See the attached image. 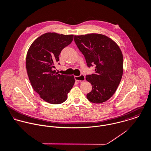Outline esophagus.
Returning <instances> with one entry per match:
<instances>
[{
	"label": "esophagus",
	"instance_id": "obj_1",
	"mask_svg": "<svg viewBox=\"0 0 151 151\" xmlns=\"http://www.w3.org/2000/svg\"><path fill=\"white\" fill-rule=\"evenodd\" d=\"M75 79L78 82L84 81L85 80V76L83 75H81L80 76H75Z\"/></svg>",
	"mask_w": 151,
	"mask_h": 151
}]
</instances>
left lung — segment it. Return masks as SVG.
I'll return each mask as SVG.
<instances>
[{
    "label": "left lung",
    "mask_w": 151,
    "mask_h": 151,
    "mask_svg": "<svg viewBox=\"0 0 151 151\" xmlns=\"http://www.w3.org/2000/svg\"><path fill=\"white\" fill-rule=\"evenodd\" d=\"M74 40L84 55L87 66H95V73L86 76L92 86L88 101L100 104L116 92L123 74V55L118 45L108 36L98 33L75 36Z\"/></svg>",
    "instance_id": "left-lung-1"
}]
</instances>
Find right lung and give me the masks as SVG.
<instances>
[{"mask_svg": "<svg viewBox=\"0 0 151 151\" xmlns=\"http://www.w3.org/2000/svg\"><path fill=\"white\" fill-rule=\"evenodd\" d=\"M73 39V35L46 33L37 37L27 51L26 68L32 86L49 104L64 102L75 83L74 76L58 74L53 70L55 64L59 61L62 50L70 44Z\"/></svg>", "mask_w": 151, "mask_h": 151, "instance_id": "add662e5", "label": "right lung"}]
</instances>
